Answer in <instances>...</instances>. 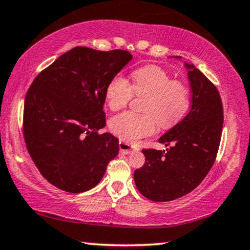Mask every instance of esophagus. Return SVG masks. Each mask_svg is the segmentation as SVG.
Masks as SVG:
<instances>
[{
  "instance_id": "34e87169",
  "label": "esophagus",
  "mask_w": 250,
  "mask_h": 250,
  "mask_svg": "<svg viewBox=\"0 0 250 250\" xmlns=\"http://www.w3.org/2000/svg\"><path fill=\"white\" fill-rule=\"evenodd\" d=\"M119 147H120V151H121V152L125 153V154H129V153H131L132 151H134V148H132L130 144L127 143V142H123V141H120Z\"/></svg>"
}]
</instances>
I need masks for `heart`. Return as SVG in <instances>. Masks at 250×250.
Here are the masks:
<instances>
[{"instance_id":"1","label":"heart","mask_w":250,"mask_h":250,"mask_svg":"<svg viewBox=\"0 0 250 250\" xmlns=\"http://www.w3.org/2000/svg\"><path fill=\"white\" fill-rule=\"evenodd\" d=\"M132 84L122 76H115L107 85L105 98L112 110L127 106L134 93L146 96L143 110L148 114L125 112L113 116L109 129L120 140L136 142L152 135L158 123L168 128L185 115L189 106V90L183 82L172 80L168 72L157 65H145L131 74Z\"/></svg>"}]
</instances>
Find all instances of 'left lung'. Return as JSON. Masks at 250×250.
<instances>
[{"mask_svg":"<svg viewBox=\"0 0 250 250\" xmlns=\"http://www.w3.org/2000/svg\"><path fill=\"white\" fill-rule=\"evenodd\" d=\"M181 60V56H175ZM191 88L187 115L159 138L164 150H142L143 167L136 169V187L153 202H168L194 190L216 159L224 112L217 87L191 63L185 62Z\"/></svg>","mask_w":250,"mask_h":250,"instance_id":"1","label":"left lung"}]
</instances>
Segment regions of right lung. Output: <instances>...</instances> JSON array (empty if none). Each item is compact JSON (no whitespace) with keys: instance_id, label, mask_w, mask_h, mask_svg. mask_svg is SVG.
Returning <instances> with one entry per match:
<instances>
[{"instance_id":"1","label":"right lung","mask_w":250,"mask_h":250,"mask_svg":"<svg viewBox=\"0 0 250 250\" xmlns=\"http://www.w3.org/2000/svg\"><path fill=\"white\" fill-rule=\"evenodd\" d=\"M127 50L75 47L42 70L24 104L28 153L47 181L68 192L90 190L119 153L106 125V87L129 62Z\"/></svg>"}]
</instances>
